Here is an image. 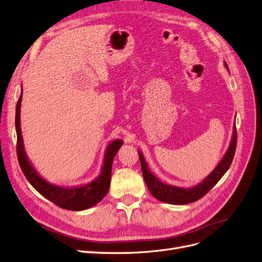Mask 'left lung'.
Masks as SVG:
<instances>
[{
	"instance_id": "1",
	"label": "left lung",
	"mask_w": 262,
	"mask_h": 262,
	"mask_svg": "<svg viewBox=\"0 0 262 262\" xmlns=\"http://www.w3.org/2000/svg\"><path fill=\"white\" fill-rule=\"evenodd\" d=\"M224 67L229 70L227 62H224ZM235 148H236V128H235V123H234L232 139L230 142L229 148L227 151H225V154L222 157L221 161L217 165V167L212 170V172L207 176L201 183H198L197 185L189 188L179 187V186L170 185V184L161 182L160 180L156 178V176L149 170L141 150H139V156H140L141 167H142V173L150 194L160 202L172 204V205H185V204L198 201L218 183L219 180L224 176V173L227 172L228 169L230 168L234 154H235Z\"/></svg>"
}]
</instances>
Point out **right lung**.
Returning a JSON list of instances; mask_svg holds the SVG:
<instances>
[{
    "mask_svg": "<svg viewBox=\"0 0 262 262\" xmlns=\"http://www.w3.org/2000/svg\"><path fill=\"white\" fill-rule=\"evenodd\" d=\"M23 98V89L19 96V100L16 105V117H15V127L17 133V156L19 161L20 168L25 177L28 180L29 183L37 189V191L44 196L47 200L55 204L60 208L80 211L91 208L96 204L100 203L110 189L111 178H112V166L113 160L117 151L122 146V140H115L108 144L106 147L103 166L101 169V173L91 181L84 185H78L73 187H65L52 184L44 180L34 169L30 160L28 159L21 135L20 129V106Z\"/></svg>",
    "mask_w": 262,
    "mask_h": 262,
    "instance_id": "obj_1",
    "label": "right lung"
}]
</instances>
